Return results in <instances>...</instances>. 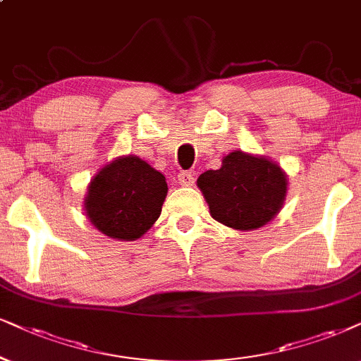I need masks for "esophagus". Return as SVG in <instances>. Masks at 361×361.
<instances>
[{
    "label": "esophagus",
    "instance_id": "34e87169",
    "mask_svg": "<svg viewBox=\"0 0 361 361\" xmlns=\"http://www.w3.org/2000/svg\"><path fill=\"white\" fill-rule=\"evenodd\" d=\"M178 183L183 186H193L195 185V176L190 171H181L178 175Z\"/></svg>",
    "mask_w": 361,
    "mask_h": 361
}]
</instances>
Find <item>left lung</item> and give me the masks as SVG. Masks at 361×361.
<instances>
[{
  "mask_svg": "<svg viewBox=\"0 0 361 361\" xmlns=\"http://www.w3.org/2000/svg\"><path fill=\"white\" fill-rule=\"evenodd\" d=\"M196 185L212 218L240 231L268 225L288 193V176L276 161L241 149L223 157L218 170L202 173Z\"/></svg>",
  "mask_w": 361,
  "mask_h": 361,
  "instance_id": "left-lung-1",
  "label": "left lung"
}]
</instances>
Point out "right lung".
<instances>
[{
	"label": "right lung",
	"instance_id": "1",
	"mask_svg": "<svg viewBox=\"0 0 361 361\" xmlns=\"http://www.w3.org/2000/svg\"><path fill=\"white\" fill-rule=\"evenodd\" d=\"M166 193L163 173L135 154L118 157L90 181L85 213L103 235L133 241L158 220Z\"/></svg>",
	"mask_w": 361,
	"mask_h": 361
}]
</instances>
